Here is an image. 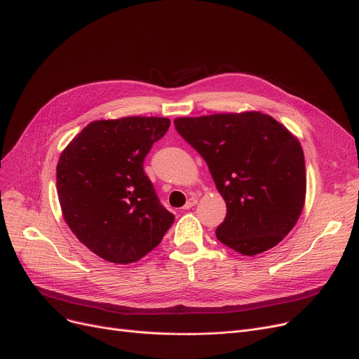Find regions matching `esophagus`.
Instances as JSON below:
<instances>
[{
  "label": "esophagus",
  "mask_w": 359,
  "mask_h": 359,
  "mask_svg": "<svg viewBox=\"0 0 359 359\" xmlns=\"http://www.w3.org/2000/svg\"><path fill=\"white\" fill-rule=\"evenodd\" d=\"M196 202H198V199L196 198H189L188 201H186V204L183 205V210H191L192 207H195L196 205Z\"/></svg>",
  "instance_id": "esophagus-1"
}]
</instances>
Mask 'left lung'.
<instances>
[{
    "mask_svg": "<svg viewBox=\"0 0 359 359\" xmlns=\"http://www.w3.org/2000/svg\"><path fill=\"white\" fill-rule=\"evenodd\" d=\"M175 126L205 160L226 201L217 239L248 257L282 242L305 202V160L298 139L258 111L180 117Z\"/></svg>",
    "mask_w": 359,
    "mask_h": 359,
    "instance_id": "1",
    "label": "left lung"
}]
</instances>
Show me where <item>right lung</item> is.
Here are the masks:
<instances>
[{
    "label": "right lung",
    "mask_w": 359,
    "mask_h": 359,
    "mask_svg": "<svg viewBox=\"0 0 359 359\" xmlns=\"http://www.w3.org/2000/svg\"><path fill=\"white\" fill-rule=\"evenodd\" d=\"M168 128L164 117L97 120L61 152L57 192L65 220L105 261H139L175 222L144 171L147 154Z\"/></svg>",
    "instance_id": "add662e5"
}]
</instances>
